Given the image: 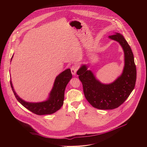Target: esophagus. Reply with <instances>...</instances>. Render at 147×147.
Returning a JSON list of instances; mask_svg holds the SVG:
<instances>
[{"label": "esophagus", "mask_w": 147, "mask_h": 147, "mask_svg": "<svg viewBox=\"0 0 147 147\" xmlns=\"http://www.w3.org/2000/svg\"><path fill=\"white\" fill-rule=\"evenodd\" d=\"M78 68L77 65H73V66L71 67L70 69H71V73H72V74H73V76H74V75L76 74L77 70H78Z\"/></svg>", "instance_id": "34e87169"}]
</instances>
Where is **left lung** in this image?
<instances>
[{"instance_id":"obj_1","label":"left lung","mask_w":147,"mask_h":147,"mask_svg":"<svg viewBox=\"0 0 147 147\" xmlns=\"http://www.w3.org/2000/svg\"><path fill=\"white\" fill-rule=\"evenodd\" d=\"M109 37L119 42L123 49L125 66L122 74L112 83L104 84L88 70L86 65H82L77 73L83 84L85 97L94 107L100 110H112L122 105L133 91L137 77L133 52L124 37L116 32Z\"/></svg>"}]
</instances>
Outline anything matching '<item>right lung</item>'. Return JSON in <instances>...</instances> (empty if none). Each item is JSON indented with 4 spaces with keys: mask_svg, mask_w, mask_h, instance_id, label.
<instances>
[{
    "mask_svg": "<svg viewBox=\"0 0 147 147\" xmlns=\"http://www.w3.org/2000/svg\"><path fill=\"white\" fill-rule=\"evenodd\" d=\"M13 57V56L11 61ZM71 78L72 74L70 69L63 71L56 77L49 98L45 101L36 103L28 102L21 99L14 90L11 80L10 85L17 100L29 111L38 115H50L59 110L63 105L65 89Z\"/></svg>",
    "mask_w": 147,
    "mask_h": 147,
    "instance_id": "1",
    "label": "right lung"
}]
</instances>
